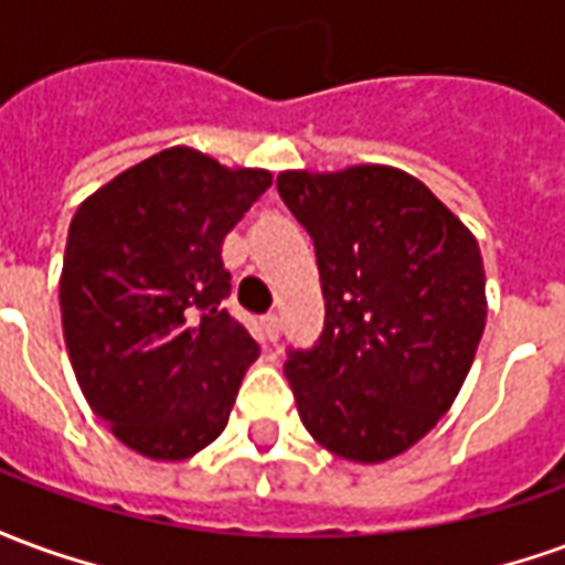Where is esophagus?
<instances>
[{
  "instance_id": "34e87169",
  "label": "esophagus",
  "mask_w": 565,
  "mask_h": 565,
  "mask_svg": "<svg viewBox=\"0 0 565 565\" xmlns=\"http://www.w3.org/2000/svg\"><path fill=\"white\" fill-rule=\"evenodd\" d=\"M259 327H263V335H266V342H271V344L278 342V335H281V320H278V315H266Z\"/></svg>"
}]
</instances>
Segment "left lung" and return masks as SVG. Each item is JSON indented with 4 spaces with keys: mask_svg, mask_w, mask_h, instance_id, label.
Masks as SVG:
<instances>
[{
    "mask_svg": "<svg viewBox=\"0 0 565 565\" xmlns=\"http://www.w3.org/2000/svg\"><path fill=\"white\" fill-rule=\"evenodd\" d=\"M278 193L315 242L327 306L318 342L284 363L299 417L344 460H391L469 375L487 320L478 242L391 166L281 172Z\"/></svg>",
    "mask_w": 565,
    "mask_h": 565,
    "instance_id": "8db88e82",
    "label": "left lung"
}]
</instances>
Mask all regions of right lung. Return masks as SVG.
<instances>
[{
	"instance_id": "add662e5",
	"label": "right lung",
	"mask_w": 565,
	"mask_h": 565,
	"mask_svg": "<svg viewBox=\"0 0 565 565\" xmlns=\"http://www.w3.org/2000/svg\"><path fill=\"white\" fill-rule=\"evenodd\" d=\"M269 186L266 169L169 148L99 186L68 223V360L93 412L150 460H186L221 436L259 356L221 306L233 287L221 247Z\"/></svg>"
}]
</instances>
